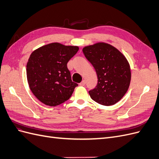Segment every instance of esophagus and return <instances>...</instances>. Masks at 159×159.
<instances>
[{
	"label": "esophagus",
	"mask_w": 159,
	"mask_h": 159,
	"mask_svg": "<svg viewBox=\"0 0 159 159\" xmlns=\"http://www.w3.org/2000/svg\"><path fill=\"white\" fill-rule=\"evenodd\" d=\"M85 84V80H83V81H81V82L80 84V86H84Z\"/></svg>",
	"instance_id": "obj_1"
}]
</instances>
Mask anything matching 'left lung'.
Instances as JSON below:
<instances>
[{"mask_svg":"<svg viewBox=\"0 0 159 159\" xmlns=\"http://www.w3.org/2000/svg\"><path fill=\"white\" fill-rule=\"evenodd\" d=\"M83 52L93 66L98 79L95 88L89 91L91 98L105 106L117 103L131 82V68L125 56L105 42L85 46Z\"/></svg>","mask_w":159,"mask_h":159,"instance_id":"1","label":"left lung"}]
</instances>
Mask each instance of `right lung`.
<instances>
[{
    "label": "right lung",
    "instance_id": "obj_1",
    "mask_svg": "<svg viewBox=\"0 0 159 159\" xmlns=\"http://www.w3.org/2000/svg\"><path fill=\"white\" fill-rule=\"evenodd\" d=\"M78 50V46L54 42L32 52L26 64L27 80L42 103L53 107L70 99L78 85L71 81L67 63Z\"/></svg>",
    "mask_w": 159,
    "mask_h": 159
}]
</instances>
